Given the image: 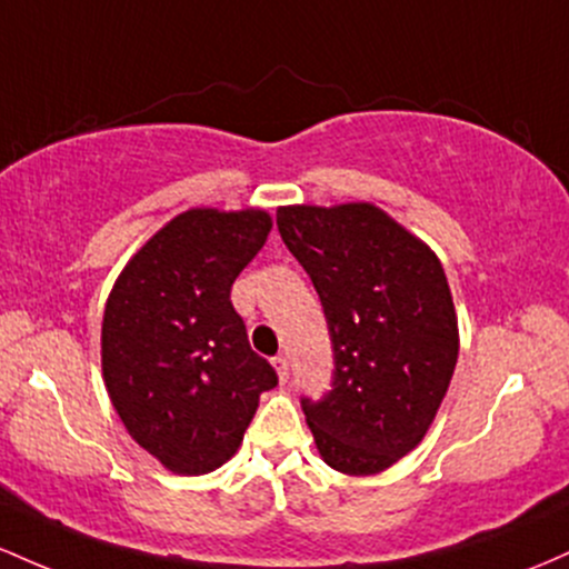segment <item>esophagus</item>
I'll return each instance as SVG.
<instances>
[{"label":"esophagus","mask_w":569,"mask_h":569,"mask_svg":"<svg viewBox=\"0 0 569 569\" xmlns=\"http://www.w3.org/2000/svg\"><path fill=\"white\" fill-rule=\"evenodd\" d=\"M273 370H277V376H279V381H287V376H290V362H287V357L284 355H277L273 357Z\"/></svg>","instance_id":"obj_1"}]
</instances>
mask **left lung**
<instances>
[{"label": "left lung", "instance_id": "1", "mask_svg": "<svg viewBox=\"0 0 569 569\" xmlns=\"http://www.w3.org/2000/svg\"><path fill=\"white\" fill-rule=\"evenodd\" d=\"M333 341V389L301 400L317 451L347 476H376L417 449L459 355L457 311L438 254L368 201L277 209Z\"/></svg>", "mask_w": 569, "mask_h": 569}]
</instances>
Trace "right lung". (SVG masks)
Masks as SVG:
<instances>
[{"mask_svg":"<svg viewBox=\"0 0 569 569\" xmlns=\"http://www.w3.org/2000/svg\"><path fill=\"white\" fill-rule=\"evenodd\" d=\"M271 226L266 209H188L139 247L107 298V395L129 436L177 476L226 465L277 387L231 303Z\"/></svg>","mask_w":569,"mask_h":569,"instance_id":"add662e5","label":"right lung"}]
</instances>
